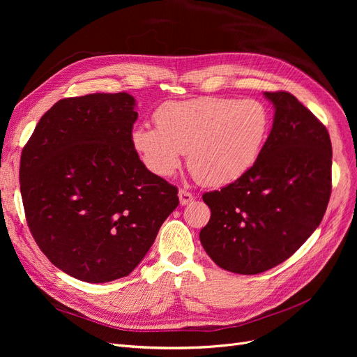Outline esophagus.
I'll return each instance as SVG.
<instances>
[{"mask_svg":"<svg viewBox=\"0 0 357 357\" xmlns=\"http://www.w3.org/2000/svg\"><path fill=\"white\" fill-rule=\"evenodd\" d=\"M179 202H181V205H188L190 202H192V199H194V195L190 192V191H186V190H179Z\"/></svg>","mask_w":357,"mask_h":357,"instance_id":"esophagus-1","label":"esophagus"}]
</instances>
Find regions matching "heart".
I'll return each mask as SVG.
<instances>
[{"label": "heart", "mask_w": 357, "mask_h": 357, "mask_svg": "<svg viewBox=\"0 0 357 357\" xmlns=\"http://www.w3.org/2000/svg\"><path fill=\"white\" fill-rule=\"evenodd\" d=\"M156 127L136 126L131 144L150 172L169 178L188 152L198 182L224 186L245 176L269 137L272 117L257 100L201 97L167 101L155 111Z\"/></svg>", "instance_id": "obj_1"}]
</instances>
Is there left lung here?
<instances>
[{"instance_id":"8db88e82","label":"left lung","mask_w":357,"mask_h":357,"mask_svg":"<svg viewBox=\"0 0 357 357\" xmlns=\"http://www.w3.org/2000/svg\"><path fill=\"white\" fill-rule=\"evenodd\" d=\"M275 119L250 171L205 192L211 218L201 245L229 272L256 275L289 259L320 226L331 195L326 126L287 91L265 92Z\"/></svg>"}]
</instances>
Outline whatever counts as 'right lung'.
<instances>
[{"mask_svg": "<svg viewBox=\"0 0 357 357\" xmlns=\"http://www.w3.org/2000/svg\"><path fill=\"white\" fill-rule=\"evenodd\" d=\"M137 120L126 92L63 98L23 147L20 191L27 226L52 264L84 282L135 271L179 204L131 144Z\"/></svg>", "mask_w": 357, "mask_h": 357, "instance_id": "obj_1", "label": "right lung"}]
</instances>
